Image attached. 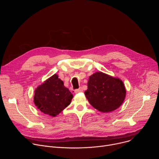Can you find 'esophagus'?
Masks as SVG:
<instances>
[{
	"instance_id": "obj_1",
	"label": "esophagus",
	"mask_w": 159,
	"mask_h": 159,
	"mask_svg": "<svg viewBox=\"0 0 159 159\" xmlns=\"http://www.w3.org/2000/svg\"><path fill=\"white\" fill-rule=\"evenodd\" d=\"M82 91H83V89H82V87H79V89L75 90V93L76 94L79 93H81V92H82Z\"/></svg>"
}]
</instances>
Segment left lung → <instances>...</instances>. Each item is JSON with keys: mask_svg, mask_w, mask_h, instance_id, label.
<instances>
[{"mask_svg": "<svg viewBox=\"0 0 159 159\" xmlns=\"http://www.w3.org/2000/svg\"><path fill=\"white\" fill-rule=\"evenodd\" d=\"M85 95L94 108L102 112H109L122 104L126 89L120 79L99 72L89 77Z\"/></svg>", "mask_w": 159, "mask_h": 159, "instance_id": "obj_1", "label": "left lung"}]
</instances>
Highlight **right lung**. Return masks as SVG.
Instances as JSON below:
<instances>
[{"instance_id": "obj_1", "label": "right lung", "mask_w": 159, "mask_h": 159, "mask_svg": "<svg viewBox=\"0 0 159 159\" xmlns=\"http://www.w3.org/2000/svg\"><path fill=\"white\" fill-rule=\"evenodd\" d=\"M72 98L63 82L54 74L34 90V102L42 112L55 117L70 104Z\"/></svg>"}]
</instances>
